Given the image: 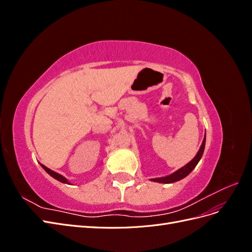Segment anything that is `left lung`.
Returning <instances> with one entry per match:
<instances>
[{
	"instance_id": "obj_1",
	"label": "left lung",
	"mask_w": 252,
	"mask_h": 252,
	"mask_svg": "<svg viewBox=\"0 0 252 252\" xmlns=\"http://www.w3.org/2000/svg\"><path fill=\"white\" fill-rule=\"evenodd\" d=\"M205 140H206V139L204 138L199 152H197L196 156H195L187 165H185L184 167H182L181 169H179L178 171H175L174 173L168 175V177L152 179V181H154V182H158V183H165V184H166V183H174V182L180 181V180H182V179H184L185 177H187V175L194 169V167L196 166L197 163H199V161H200L202 156H203L204 148H205Z\"/></svg>"
}]
</instances>
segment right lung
<instances>
[{
    "label": "right lung",
    "mask_w": 252,
    "mask_h": 252,
    "mask_svg": "<svg viewBox=\"0 0 252 252\" xmlns=\"http://www.w3.org/2000/svg\"><path fill=\"white\" fill-rule=\"evenodd\" d=\"M41 166L43 167L45 171H46L48 174L51 175L52 178H55L56 180H58V181H60V182H62V183H66V184H69V183H68V181L66 180V178H64L63 175H61V174H59V173H57V172H55V171L50 170L49 168H47V167H45V166L42 165V164H41Z\"/></svg>",
    "instance_id": "1"
}]
</instances>
